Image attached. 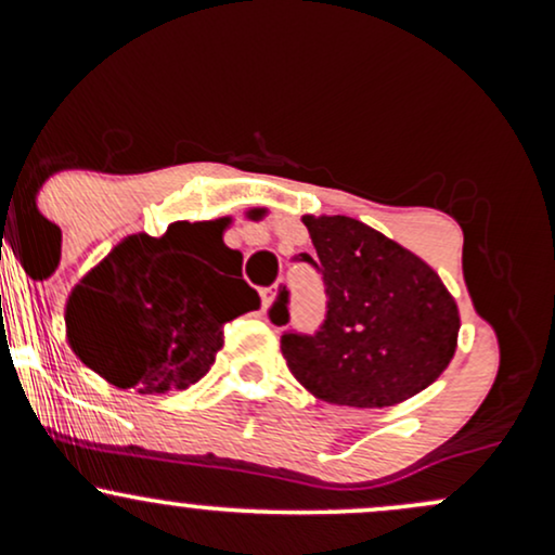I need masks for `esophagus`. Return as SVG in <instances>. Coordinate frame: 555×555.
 <instances>
[{
  "label": "esophagus",
  "instance_id": "1",
  "mask_svg": "<svg viewBox=\"0 0 555 555\" xmlns=\"http://www.w3.org/2000/svg\"><path fill=\"white\" fill-rule=\"evenodd\" d=\"M279 292H282V282H276V284L271 286V289H266V292H263V302H266V308H271L273 299L279 297Z\"/></svg>",
  "mask_w": 555,
  "mask_h": 555
}]
</instances>
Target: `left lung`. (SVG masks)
<instances>
[{
  "label": "left lung",
  "mask_w": 555,
  "mask_h": 555,
  "mask_svg": "<svg viewBox=\"0 0 555 555\" xmlns=\"http://www.w3.org/2000/svg\"><path fill=\"white\" fill-rule=\"evenodd\" d=\"M323 273L328 310L313 336L284 334L295 378L328 404L393 406L428 388L449 367L460 308L441 276L415 253L349 216H302ZM284 326L286 295L271 308Z\"/></svg>",
  "instance_id": "1"
}]
</instances>
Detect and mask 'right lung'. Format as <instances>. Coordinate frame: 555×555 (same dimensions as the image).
I'll use <instances>...</instances> for the list:
<instances>
[{
    "label": "right lung",
    "mask_w": 555,
    "mask_h": 555,
    "mask_svg": "<svg viewBox=\"0 0 555 555\" xmlns=\"http://www.w3.org/2000/svg\"><path fill=\"white\" fill-rule=\"evenodd\" d=\"M232 219L175 221L162 237L138 232L75 284L65 305L73 352L117 388L167 393L197 384L224 344V323L260 308L224 245ZM216 262L235 269L224 278Z\"/></svg>",
    "instance_id": "1"
}]
</instances>
